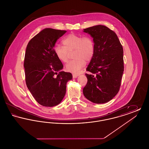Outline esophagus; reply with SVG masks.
Returning <instances> with one entry per match:
<instances>
[{
	"label": "esophagus",
	"instance_id": "34e87169",
	"mask_svg": "<svg viewBox=\"0 0 149 149\" xmlns=\"http://www.w3.org/2000/svg\"><path fill=\"white\" fill-rule=\"evenodd\" d=\"M79 75V74H75V73L72 74V77H73V78H77Z\"/></svg>",
	"mask_w": 149,
	"mask_h": 149
}]
</instances>
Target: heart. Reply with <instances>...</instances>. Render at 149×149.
<instances>
[{
	"label": "heart",
	"mask_w": 149,
	"mask_h": 149,
	"mask_svg": "<svg viewBox=\"0 0 149 149\" xmlns=\"http://www.w3.org/2000/svg\"><path fill=\"white\" fill-rule=\"evenodd\" d=\"M63 43L64 46L56 45L54 47L57 57L62 62L66 63L70 53L74 51L73 57L75 58L66 65L67 71L77 72L85 65V61H90L94 55V43L90 37H83L71 33L64 38Z\"/></svg>",
	"instance_id": "obj_1"
}]
</instances>
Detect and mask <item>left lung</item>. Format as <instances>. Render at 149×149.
<instances>
[{
    "label": "left lung",
    "mask_w": 149,
    "mask_h": 149,
    "mask_svg": "<svg viewBox=\"0 0 149 149\" xmlns=\"http://www.w3.org/2000/svg\"><path fill=\"white\" fill-rule=\"evenodd\" d=\"M93 38L95 52L85 74V98L94 103H105L118 93L123 72V50L116 33L103 25L84 29Z\"/></svg>",
    "instance_id": "8db88e82"
}]
</instances>
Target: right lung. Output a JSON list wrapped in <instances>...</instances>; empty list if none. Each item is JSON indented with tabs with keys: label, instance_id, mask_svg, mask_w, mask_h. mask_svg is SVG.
Here are the masks:
<instances>
[{
	"label": "right lung",
	"instance_id": "right-lung-1",
	"mask_svg": "<svg viewBox=\"0 0 149 149\" xmlns=\"http://www.w3.org/2000/svg\"><path fill=\"white\" fill-rule=\"evenodd\" d=\"M64 30L43 29L29 42L25 53L24 68L26 85L36 100L45 107L61 103L66 84L72 76L61 71L64 66L57 57L54 47Z\"/></svg>",
	"mask_w": 149,
	"mask_h": 149
}]
</instances>
